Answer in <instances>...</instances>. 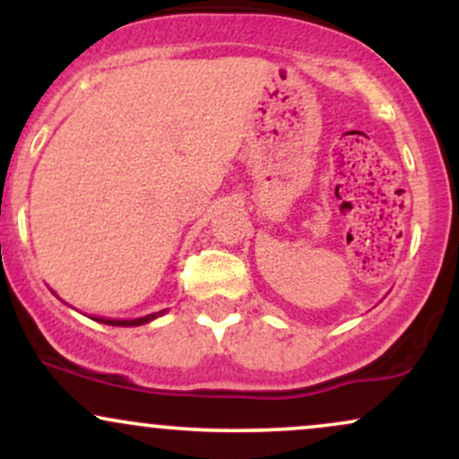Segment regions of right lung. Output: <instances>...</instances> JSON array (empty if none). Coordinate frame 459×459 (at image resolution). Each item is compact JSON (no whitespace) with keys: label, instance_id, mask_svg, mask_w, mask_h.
Wrapping results in <instances>:
<instances>
[{"label":"right lung","instance_id":"obj_1","mask_svg":"<svg viewBox=\"0 0 459 459\" xmlns=\"http://www.w3.org/2000/svg\"><path fill=\"white\" fill-rule=\"evenodd\" d=\"M166 313V310H160V313H151V315H144V317H138V319H105V317H92L97 319L99 324H108V325H123V328H127V325H142V324H149V321L161 317V315Z\"/></svg>","mask_w":459,"mask_h":459}]
</instances>
